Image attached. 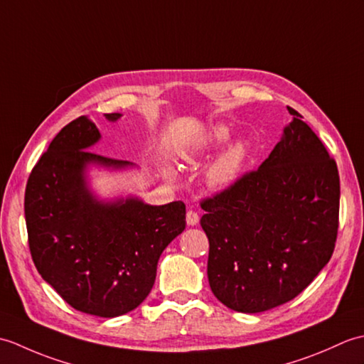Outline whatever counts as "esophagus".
<instances>
[{
    "label": "esophagus",
    "mask_w": 364,
    "mask_h": 364,
    "mask_svg": "<svg viewBox=\"0 0 364 364\" xmlns=\"http://www.w3.org/2000/svg\"><path fill=\"white\" fill-rule=\"evenodd\" d=\"M198 214H197V211H194V210H188V213H186V220H188V225H197L198 223Z\"/></svg>",
    "instance_id": "obj_1"
}]
</instances>
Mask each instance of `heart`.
Returning <instances> with one entry per match:
<instances>
[{
	"mask_svg": "<svg viewBox=\"0 0 364 364\" xmlns=\"http://www.w3.org/2000/svg\"><path fill=\"white\" fill-rule=\"evenodd\" d=\"M228 137V129L225 127H215L210 134H208L202 144H200L196 151H189L186 154V159L189 162H196L200 156H203L214 146L225 142ZM247 156V144L242 141H237L231 144L228 149L223 151L220 156L215 159L210 166L206 172L208 183L213 188H225L230 183L235 181L239 170H241L244 161Z\"/></svg>",
	"mask_w": 364,
	"mask_h": 364,
	"instance_id": "b5f03b06",
	"label": "heart"
}]
</instances>
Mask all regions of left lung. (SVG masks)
<instances>
[{
  "instance_id": "1",
  "label": "left lung",
  "mask_w": 364,
  "mask_h": 364,
  "mask_svg": "<svg viewBox=\"0 0 364 364\" xmlns=\"http://www.w3.org/2000/svg\"><path fill=\"white\" fill-rule=\"evenodd\" d=\"M288 109L296 117L269 158L200 202L211 291L239 313L297 297L335 250L336 162L299 112Z\"/></svg>"
}]
</instances>
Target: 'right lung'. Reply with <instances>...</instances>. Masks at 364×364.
<instances>
[{"instance_id": "right-lung-1", "label": "right lung", "mask_w": 364, "mask_h": 364, "mask_svg": "<svg viewBox=\"0 0 364 364\" xmlns=\"http://www.w3.org/2000/svg\"><path fill=\"white\" fill-rule=\"evenodd\" d=\"M98 139L97 127L82 115L59 131L31 170L25 218L31 257L43 280L75 310L115 318L150 294L162 250L186 228V205L97 202L84 167L129 164L86 150Z\"/></svg>"}]
</instances>
